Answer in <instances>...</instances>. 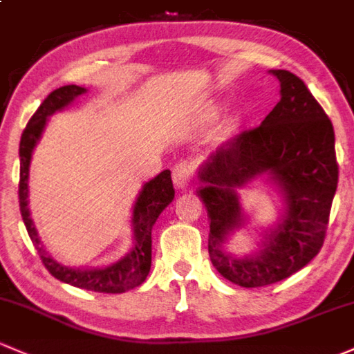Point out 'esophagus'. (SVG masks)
Wrapping results in <instances>:
<instances>
[{
    "instance_id": "34e87169",
    "label": "esophagus",
    "mask_w": 354,
    "mask_h": 354,
    "mask_svg": "<svg viewBox=\"0 0 354 354\" xmlns=\"http://www.w3.org/2000/svg\"><path fill=\"white\" fill-rule=\"evenodd\" d=\"M192 174H194V163L189 160L178 162L172 169V180L174 185L178 191H184L189 187V184L192 182Z\"/></svg>"
}]
</instances>
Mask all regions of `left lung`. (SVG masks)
Instances as JSON below:
<instances>
[{
	"label": "left lung",
	"mask_w": 354,
	"mask_h": 354,
	"mask_svg": "<svg viewBox=\"0 0 354 354\" xmlns=\"http://www.w3.org/2000/svg\"><path fill=\"white\" fill-rule=\"evenodd\" d=\"M280 101L261 124L239 133L203 162L197 196L209 216L207 250L230 282L254 288L280 282L306 267L324 243L337 187L333 123L302 79L270 71ZM267 178L283 197L279 219L257 252L234 257L223 246L245 223L237 189Z\"/></svg>",
	"instance_id": "obj_1"
}]
</instances>
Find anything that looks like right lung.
<instances>
[{"instance_id": "add662e5", "label": "right lung", "mask_w": 354, "mask_h": 354, "mask_svg": "<svg viewBox=\"0 0 354 354\" xmlns=\"http://www.w3.org/2000/svg\"><path fill=\"white\" fill-rule=\"evenodd\" d=\"M86 87L81 86H62L52 91L35 115L30 118L20 142V185H18V197H20L21 218L28 231V236L39 252L41 263L45 268L64 283L74 287L86 288V290L102 292V294H123L145 282L151 265V227L158 219L160 212L174 201L176 191L172 185L170 170H163L157 177L143 184L142 191L135 201L131 214L133 226V245L131 250L121 260L106 267L96 268H72L54 260L41 245L37 227L30 218L28 209V177L30 163L35 147L39 145L41 133H44L47 121L54 113L62 111L64 108L77 100L86 93Z\"/></svg>"}]
</instances>
